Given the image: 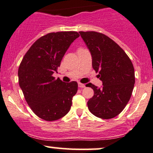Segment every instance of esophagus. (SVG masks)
<instances>
[{
  "instance_id": "34e87169",
  "label": "esophagus",
  "mask_w": 153,
  "mask_h": 153,
  "mask_svg": "<svg viewBox=\"0 0 153 153\" xmlns=\"http://www.w3.org/2000/svg\"><path fill=\"white\" fill-rule=\"evenodd\" d=\"M78 86H79V87H80V88H84V87H85V85H84V84L80 83V82H79V83H78Z\"/></svg>"
}]
</instances>
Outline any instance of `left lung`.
I'll return each instance as SVG.
<instances>
[{"label": "left lung", "mask_w": 153, "mask_h": 153, "mask_svg": "<svg viewBox=\"0 0 153 153\" xmlns=\"http://www.w3.org/2000/svg\"><path fill=\"white\" fill-rule=\"evenodd\" d=\"M79 33L90 52L93 69L102 82L101 87L87 84L94 91L87 102L88 109L97 117L112 119L123 110L132 95L135 82L132 63L123 48L105 34Z\"/></svg>", "instance_id": "left-lung-1"}]
</instances>
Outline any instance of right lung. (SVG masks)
<instances>
[{
    "label": "right lung",
    "mask_w": 153,
    "mask_h": 153,
    "mask_svg": "<svg viewBox=\"0 0 153 153\" xmlns=\"http://www.w3.org/2000/svg\"><path fill=\"white\" fill-rule=\"evenodd\" d=\"M79 36L76 31L46 34L30 46L20 64L19 86L30 109L41 119L54 121L71 109L78 84L55 79L53 74L58 73L63 56Z\"/></svg>",
    "instance_id": "obj_1"
}]
</instances>
